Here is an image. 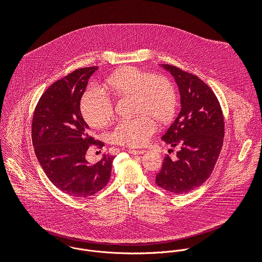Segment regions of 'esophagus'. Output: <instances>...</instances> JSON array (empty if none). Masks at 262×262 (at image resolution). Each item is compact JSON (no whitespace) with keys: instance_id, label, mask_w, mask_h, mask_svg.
<instances>
[{"instance_id":"esophagus-1","label":"esophagus","mask_w":262,"mask_h":262,"mask_svg":"<svg viewBox=\"0 0 262 262\" xmlns=\"http://www.w3.org/2000/svg\"><path fill=\"white\" fill-rule=\"evenodd\" d=\"M128 152H129L130 154H133V155H142V154H144V153L146 152V150H144V149H139V150L129 149Z\"/></svg>"}]
</instances>
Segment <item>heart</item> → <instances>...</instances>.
I'll return each mask as SVG.
<instances>
[{
	"instance_id": "1",
	"label": "heart",
	"mask_w": 262,
	"mask_h": 262,
	"mask_svg": "<svg viewBox=\"0 0 262 262\" xmlns=\"http://www.w3.org/2000/svg\"><path fill=\"white\" fill-rule=\"evenodd\" d=\"M103 89L112 97L130 98L135 118L119 121L113 129L114 142L126 147L144 145L154 133V121L168 122L177 108L176 90L169 79L152 75L133 66L115 70L103 82ZM81 112L93 127H105L113 116L111 100L97 89H89L81 99Z\"/></svg>"
}]
</instances>
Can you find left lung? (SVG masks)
<instances>
[{
    "instance_id": "left-lung-1",
    "label": "left lung",
    "mask_w": 262,
    "mask_h": 262,
    "mask_svg": "<svg viewBox=\"0 0 262 262\" xmlns=\"http://www.w3.org/2000/svg\"><path fill=\"white\" fill-rule=\"evenodd\" d=\"M161 66L174 77L181 95V111L161 140L180 150L174 159L165 156L155 182L170 193L185 194L205 183L215 166L224 144V115L215 94L198 76Z\"/></svg>"
}]
</instances>
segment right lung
<instances>
[{
    "label": "right lung",
    "mask_w": 262,
    "mask_h": 262,
    "mask_svg": "<svg viewBox=\"0 0 262 262\" xmlns=\"http://www.w3.org/2000/svg\"><path fill=\"white\" fill-rule=\"evenodd\" d=\"M98 66L79 68L57 80L40 97L32 118L31 139L36 158L51 183L75 198L101 191L109 182L114 156L90 163L91 145L103 143L90 136L80 112V100Z\"/></svg>",
    "instance_id": "1"
}]
</instances>
